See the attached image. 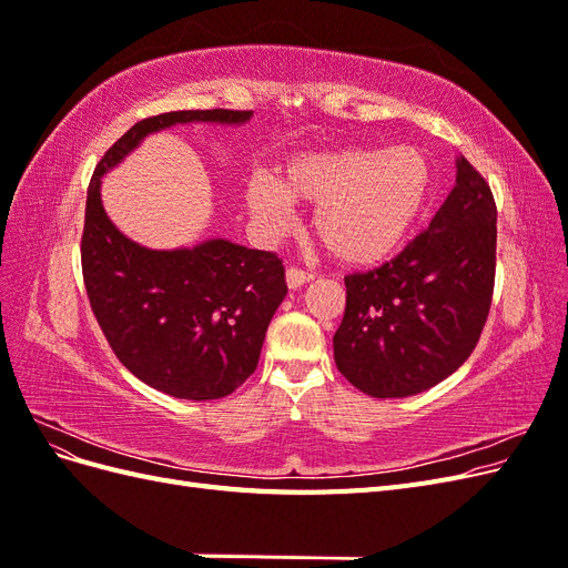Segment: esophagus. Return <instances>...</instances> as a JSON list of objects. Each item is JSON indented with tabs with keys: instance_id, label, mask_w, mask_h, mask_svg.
<instances>
[{
	"instance_id": "esophagus-1",
	"label": "esophagus",
	"mask_w": 568,
	"mask_h": 568,
	"mask_svg": "<svg viewBox=\"0 0 568 568\" xmlns=\"http://www.w3.org/2000/svg\"><path fill=\"white\" fill-rule=\"evenodd\" d=\"M311 280H313V274L301 270V267H288L286 270V284H288V288H298V286L307 284Z\"/></svg>"
}]
</instances>
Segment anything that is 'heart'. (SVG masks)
Returning a JSON list of instances; mask_svg holds the SVG:
<instances>
[{"label":"heart","mask_w":568,"mask_h":568,"mask_svg":"<svg viewBox=\"0 0 568 568\" xmlns=\"http://www.w3.org/2000/svg\"><path fill=\"white\" fill-rule=\"evenodd\" d=\"M432 182V163L419 146H346L291 161L280 184L253 178L246 205L272 236L294 220L291 201L315 205L313 227L332 255L348 265H374L417 225Z\"/></svg>","instance_id":"heart-1"}]
</instances>
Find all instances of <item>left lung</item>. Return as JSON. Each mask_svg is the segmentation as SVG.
Listing matches in <instances>:
<instances>
[{"label": "left lung", "mask_w": 568, "mask_h": 568, "mask_svg": "<svg viewBox=\"0 0 568 568\" xmlns=\"http://www.w3.org/2000/svg\"><path fill=\"white\" fill-rule=\"evenodd\" d=\"M495 244L490 186L459 156L455 189L432 225L393 261L346 277L338 372L372 398H407L448 379L488 320Z\"/></svg>", "instance_id": "left-lung-1"}]
</instances>
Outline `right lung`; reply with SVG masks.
Instances as JSON below:
<instances>
[{
	"label": "right lung",
	"mask_w": 568,
	"mask_h": 568,
	"mask_svg": "<svg viewBox=\"0 0 568 568\" xmlns=\"http://www.w3.org/2000/svg\"><path fill=\"white\" fill-rule=\"evenodd\" d=\"M253 111H170L132 125L101 156L88 189L82 277L115 357L136 379L184 400L225 398L257 367L267 324L286 296L274 253L211 239L151 251L120 232L101 205V178L146 134L178 123L242 125Z\"/></svg>",
	"instance_id": "add662e5"
}]
</instances>
